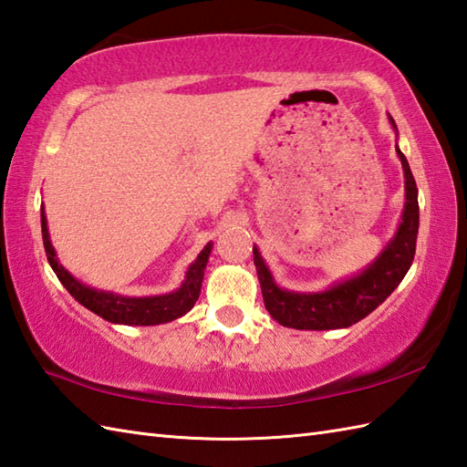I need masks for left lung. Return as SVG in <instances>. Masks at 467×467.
Here are the masks:
<instances>
[{
  "label": "left lung",
  "mask_w": 467,
  "mask_h": 467,
  "mask_svg": "<svg viewBox=\"0 0 467 467\" xmlns=\"http://www.w3.org/2000/svg\"><path fill=\"white\" fill-rule=\"evenodd\" d=\"M398 154L405 172V208L400 231L387 244L379 259L359 276L337 285L325 293L305 295L283 291L273 283L259 251L253 249L265 306L275 321L291 327V329H341V327H349L365 319L398 289V285L403 281L405 273L410 271L413 263L420 228L418 186H415L408 158L403 156L400 148Z\"/></svg>",
  "instance_id": "left-lung-1"
}]
</instances>
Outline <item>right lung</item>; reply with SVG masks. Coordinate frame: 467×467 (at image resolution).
<instances>
[{
	"mask_svg": "<svg viewBox=\"0 0 467 467\" xmlns=\"http://www.w3.org/2000/svg\"><path fill=\"white\" fill-rule=\"evenodd\" d=\"M42 236H44V249H46L47 263L52 265L56 276L59 279V283L66 286L67 293L72 295L78 303H82L86 309L100 315L102 319L110 323H122V325L168 323L176 319V317H182L184 313L191 311L198 299V295H201L204 266L208 263V254H211V249H213V244L204 246V251L198 254V259L191 265V271L186 273V281L176 293L162 295V296H144V299H130V296H118L112 293L88 289V286L78 283L74 276L57 263L54 246L49 243L44 208H42Z\"/></svg>",
	"mask_w": 467,
	"mask_h": 467,
	"instance_id": "right-lung-1",
	"label": "right lung"
}]
</instances>
